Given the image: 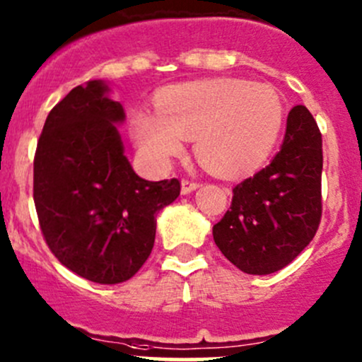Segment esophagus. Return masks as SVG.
Returning a JSON list of instances; mask_svg holds the SVG:
<instances>
[{
    "label": "esophagus",
    "instance_id": "obj_1",
    "mask_svg": "<svg viewBox=\"0 0 362 362\" xmlns=\"http://www.w3.org/2000/svg\"><path fill=\"white\" fill-rule=\"evenodd\" d=\"M199 182H194V180H189V178H184L182 180V194H190L194 192L196 189H199Z\"/></svg>",
    "mask_w": 362,
    "mask_h": 362
}]
</instances>
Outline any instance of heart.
<instances>
[{
  "label": "heart",
  "instance_id": "1",
  "mask_svg": "<svg viewBox=\"0 0 362 362\" xmlns=\"http://www.w3.org/2000/svg\"><path fill=\"white\" fill-rule=\"evenodd\" d=\"M284 103L273 87L244 78H211L175 86L156 99V113L132 120L137 148L156 165L184 151L196 137L202 165L225 177L247 173L272 154L281 127Z\"/></svg>",
  "mask_w": 362,
  "mask_h": 362
}]
</instances>
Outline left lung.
Masks as SVG:
<instances>
[{
  "label": "left lung",
  "instance_id": "obj_1",
  "mask_svg": "<svg viewBox=\"0 0 362 362\" xmlns=\"http://www.w3.org/2000/svg\"><path fill=\"white\" fill-rule=\"evenodd\" d=\"M323 149L316 120L293 106L284 144L272 163L233 187L213 239L232 264L249 275H269L292 263L321 221Z\"/></svg>",
  "mask_w": 362,
  "mask_h": 362
}]
</instances>
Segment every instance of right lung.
<instances>
[{"mask_svg": "<svg viewBox=\"0 0 362 362\" xmlns=\"http://www.w3.org/2000/svg\"><path fill=\"white\" fill-rule=\"evenodd\" d=\"M103 81L71 89L47 115L34 156V204L51 252L75 275L122 284L146 263L156 214L180 194L149 182L123 154L125 111Z\"/></svg>", "mask_w": 362, "mask_h": 362, "instance_id": "right-lung-1", "label": "right lung"}]
</instances>
